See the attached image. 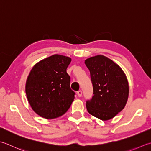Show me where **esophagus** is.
Wrapping results in <instances>:
<instances>
[{
	"label": "esophagus",
	"mask_w": 151,
	"mask_h": 151,
	"mask_svg": "<svg viewBox=\"0 0 151 151\" xmlns=\"http://www.w3.org/2000/svg\"><path fill=\"white\" fill-rule=\"evenodd\" d=\"M77 94H78L79 97H81L82 96V91L81 90H79V91H78V93H77Z\"/></svg>",
	"instance_id": "esophagus-1"
}]
</instances>
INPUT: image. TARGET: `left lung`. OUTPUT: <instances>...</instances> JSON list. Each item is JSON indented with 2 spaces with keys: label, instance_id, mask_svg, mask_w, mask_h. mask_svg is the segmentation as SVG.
<instances>
[{
  "label": "left lung",
  "instance_id": "obj_1",
  "mask_svg": "<svg viewBox=\"0 0 151 151\" xmlns=\"http://www.w3.org/2000/svg\"><path fill=\"white\" fill-rule=\"evenodd\" d=\"M85 63L93 87V96L86 101L88 112L102 121L113 118L124 109L128 100L129 87L125 73L103 55L87 58Z\"/></svg>",
  "mask_w": 151,
  "mask_h": 151
}]
</instances>
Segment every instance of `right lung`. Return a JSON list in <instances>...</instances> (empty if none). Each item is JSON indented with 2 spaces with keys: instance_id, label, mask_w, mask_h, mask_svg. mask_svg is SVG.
Wrapping results in <instances>:
<instances>
[{
  "instance_id": "right-lung-1",
  "label": "right lung",
  "mask_w": 151,
  "mask_h": 151,
  "mask_svg": "<svg viewBox=\"0 0 151 151\" xmlns=\"http://www.w3.org/2000/svg\"><path fill=\"white\" fill-rule=\"evenodd\" d=\"M70 57L54 55L36 64L27 78L25 92L36 113L45 119L62 116L70 108L75 92L66 72Z\"/></svg>"
}]
</instances>
